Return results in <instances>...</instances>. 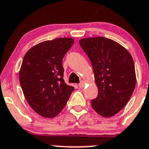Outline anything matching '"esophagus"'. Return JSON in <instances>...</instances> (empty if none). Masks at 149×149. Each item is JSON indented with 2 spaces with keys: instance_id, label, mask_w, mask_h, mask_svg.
<instances>
[{
  "instance_id": "obj_1",
  "label": "esophagus",
  "mask_w": 149,
  "mask_h": 149,
  "mask_svg": "<svg viewBox=\"0 0 149 149\" xmlns=\"http://www.w3.org/2000/svg\"><path fill=\"white\" fill-rule=\"evenodd\" d=\"M84 86H85V81H81L80 82V84H79V86L80 88H83Z\"/></svg>"
}]
</instances>
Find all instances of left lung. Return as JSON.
Returning <instances> with one entry per match:
<instances>
[{
    "mask_svg": "<svg viewBox=\"0 0 149 149\" xmlns=\"http://www.w3.org/2000/svg\"><path fill=\"white\" fill-rule=\"evenodd\" d=\"M79 44L90 60L98 95L92 107L103 117H111L126 105L136 84L130 53L116 41L104 37L81 38Z\"/></svg>",
    "mask_w": 149,
    "mask_h": 149,
    "instance_id": "1",
    "label": "left lung"
}]
</instances>
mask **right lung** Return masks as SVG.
<instances>
[{"mask_svg":"<svg viewBox=\"0 0 149 149\" xmlns=\"http://www.w3.org/2000/svg\"><path fill=\"white\" fill-rule=\"evenodd\" d=\"M71 38L45 41L30 48L19 70V82L30 106L40 116L53 118L65 108L74 87L63 79V58L73 44Z\"/></svg>","mask_w":149,"mask_h":149,"instance_id":"add662e5","label":"right lung"}]
</instances>
